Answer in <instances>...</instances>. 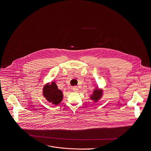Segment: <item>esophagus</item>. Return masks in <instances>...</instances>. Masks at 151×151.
Returning a JSON list of instances; mask_svg holds the SVG:
<instances>
[{"mask_svg": "<svg viewBox=\"0 0 151 151\" xmlns=\"http://www.w3.org/2000/svg\"><path fill=\"white\" fill-rule=\"evenodd\" d=\"M78 87H77V86H73V91L74 92H77L78 91Z\"/></svg>", "mask_w": 151, "mask_h": 151, "instance_id": "obj_1", "label": "esophagus"}]
</instances>
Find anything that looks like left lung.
I'll return each mask as SVG.
<instances>
[{"label":"left lung","instance_id":"1","mask_svg":"<svg viewBox=\"0 0 151 151\" xmlns=\"http://www.w3.org/2000/svg\"><path fill=\"white\" fill-rule=\"evenodd\" d=\"M104 93V91L102 89H101L98 86H96L89 95V99L92 101L94 103H97L101 98H102Z\"/></svg>","mask_w":151,"mask_h":151}]
</instances>
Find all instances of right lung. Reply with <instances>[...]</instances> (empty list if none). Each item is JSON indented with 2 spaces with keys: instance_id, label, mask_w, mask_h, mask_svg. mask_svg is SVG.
Instances as JSON below:
<instances>
[{
  "instance_id": "right-lung-1",
  "label": "right lung",
  "mask_w": 151,
  "mask_h": 151,
  "mask_svg": "<svg viewBox=\"0 0 151 151\" xmlns=\"http://www.w3.org/2000/svg\"><path fill=\"white\" fill-rule=\"evenodd\" d=\"M42 95L45 99L52 105H58L61 103L63 98V92L60 90L56 83H46L42 88Z\"/></svg>"
}]
</instances>
